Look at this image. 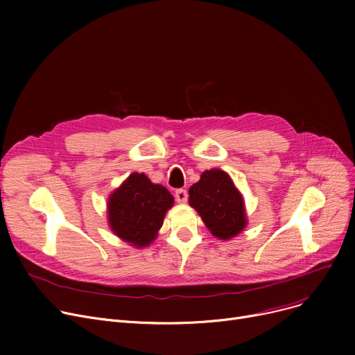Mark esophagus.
Returning <instances> with one entry per match:
<instances>
[{
  "label": "esophagus",
  "mask_w": 355,
  "mask_h": 355,
  "mask_svg": "<svg viewBox=\"0 0 355 355\" xmlns=\"http://www.w3.org/2000/svg\"><path fill=\"white\" fill-rule=\"evenodd\" d=\"M175 200L178 201V202H187V200H189V193H187V190H182V189H178V190H175Z\"/></svg>",
  "instance_id": "esophagus-1"
}]
</instances>
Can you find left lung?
<instances>
[{
	"label": "left lung",
	"instance_id": "1",
	"mask_svg": "<svg viewBox=\"0 0 355 355\" xmlns=\"http://www.w3.org/2000/svg\"><path fill=\"white\" fill-rule=\"evenodd\" d=\"M190 206L202 218L213 236L229 240L248 225L245 200L227 173L223 170L204 171L190 190Z\"/></svg>",
	"mask_w": 355,
	"mask_h": 355
}]
</instances>
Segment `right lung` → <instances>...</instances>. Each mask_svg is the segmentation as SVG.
Instances as JSON below:
<instances>
[{"mask_svg": "<svg viewBox=\"0 0 355 355\" xmlns=\"http://www.w3.org/2000/svg\"><path fill=\"white\" fill-rule=\"evenodd\" d=\"M173 202L174 197L161 184L134 173L109 197V226L126 243L145 248L155 240Z\"/></svg>", "mask_w": 355, "mask_h": 355, "instance_id": "1", "label": "right lung"}]
</instances>
